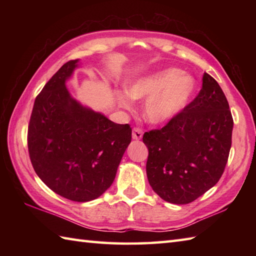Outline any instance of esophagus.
I'll return each instance as SVG.
<instances>
[{
	"mask_svg": "<svg viewBox=\"0 0 256 256\" xmlns=\"http://www.w3.org/2000/svg\"><path fill=\"white\" fill-rule=\"evenodd\" d=\"M142 136H143V131H142V130H140V128H133V133H132L133 140H138L142 138Z\"/></svg>",
	"mask_w": 256,
	"mask_h": 256,
	"instance_id": "obj_1",
	"label": "esophagus"
}]
</instances>
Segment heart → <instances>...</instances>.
<instances>
[{"label":"heart","mask_w":256,"mask_h":256,"mask_svg":"<svg viewBox=\"0 0 256 256\" xmlns=\"http://www.w3.org/2000/svg\"><path fill=\"white\" fill-rule=\"evenodd\" d=\"M197 90L194 76L178 68H166L135 79L128 91L116 94L118 104L131 110L132 99L143 101L144 116L152 124H162L175 118L192 101Z\"/></svg>","instance_id":"heart-1"}]
</instances>
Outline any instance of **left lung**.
<instances>
[{"label":"left lung","mask_w":256,"mask_h":256,"mask_svg":"<svg viewBox=\"0 0 256 256\" xmlns=\"http://www.w3.org/2000/svg\"><path fill=\"white\" fill-rule=\"evenodd\" d=\"M219 84L206 74L202 88L160 130L146 132L148 179L167 202H192L219 182L229 157L233 118Z\"/></svg>","instance_id":"1"}]
</instances>
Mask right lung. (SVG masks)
<instances>
[{"label": "right lung", "instance_id": "1", "mask_svg": "<svg viewBox=\"0 0 256 256\" xmlns=\"http://www.w3.org/2000/svg\"><path fill=\"white\" fill-rule=\"evenodd\" d=\"M78 67L79 59L64 64L37 96L27 140L42 182L64 198L86 202L110 188L132 128L74 99L66 82Z\"/></svg>", "mask_w": 256, "mask_h": 256}]
</instances>
